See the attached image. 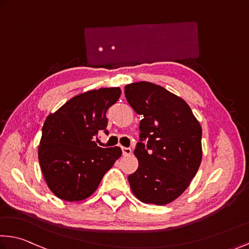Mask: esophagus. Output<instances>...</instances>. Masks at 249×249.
Instances as JSON below:
<instances>
[{"instance_id":"obj_1","label":"esophagus","mask_w":249,"mask_h":249,"mask_svg":"<svg viewBox=\"0 0 249 249\" xmlns=\"http://www.w3.org/2000/svg\"><path fill=\"white\" fill-rule=\"evenodd\" d=\"M122 152H123V155H131L132 149L129 147H122Z\"/></svg>"}]
</instances>
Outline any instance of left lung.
I'll use <instances>...</instances> for the list:
<instances>
[{
	"label": "left lung",
	"mask_w": 249,
	"mask_h": 249,
	"mask_svg": "<svg viewBox=\"0 0 249 249\" xmlns=\"http://www.w3.org/2000/svg\"><path fill=\"white\" fill-rule=\"evenodd\" d=\"M125 97L143 116L134 151L139 168L128 175L132 192L143 203H171L183 194L198 171L202 127L186 102L160 85L128 84Z\"/></svg>",
	"instance_id": "left-lung-1"
}]
</instances>
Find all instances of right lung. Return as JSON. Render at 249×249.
I'll list each match as a JSON object with an SVG mask.
<instances>
[{"instance_id": "right-lung-1", "label": "right lung", "mask_w": 249, "mask_h": 249, "mask_svg": "<svg viewBox=\"0 0 249 249\" xmlns=\"http://www.w3.org/2000/svg\"><path fill=\"white\" fill-rule=\"evenodd\" d=\"M122 94L120 88L93 89L71 98L46 118L38 160L47 186L58 198L78 202L96 191L105 173L122 155L94 139L106 131V112Z\"/></svg>"}]
</instances>
